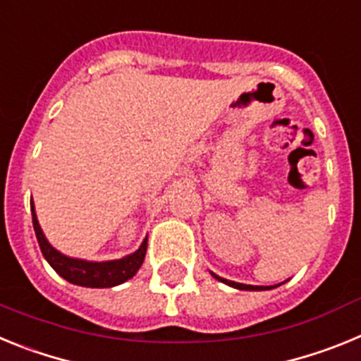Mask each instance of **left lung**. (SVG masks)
I'll return each mask as SVG.
<instances>
[{
	"label": "left lung",
	"instance_id": "left-lung-1",
	"mask_svg": "<svg viewBox=\"0 0 361 361\" xmlns=\"http://www.w3.org/2000/svg\"><path fill=\"white\" fill-rule=\"evenodd\" d=\"M216 280L220 282L228 283L231 288H237V289H244V291H264V289H271V288H264V286H247V283H238V282H231V280H226V279H220V276L213 275Z\"/></svg>",
	"mask_w": 361,
	"mask_h": 361
}]
</instances>
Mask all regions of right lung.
<instances>
[{"label":"right lung","mask_w":361,"mask_h":361,"mask_svg":"<svg viewBox=\"0 0 361 361\" xmlns=\"http://www.w3.org/2000/svg\"><path fill=\"white\" fill-rule=\"evenodd\" d=\"M30 208L32 224H34V231H36L37 242H39L41 253L47 258V262L56 269L57 275H61L70 283L82 286V288H114V286H119L132 279L142 266L148 240L142 242L141 247L130 257H124L121 260H110V262H86V260L65 257L47 242L36 219V213H34V204H30Z\"/></svg>","instance_id":"1"}]
</instances>
